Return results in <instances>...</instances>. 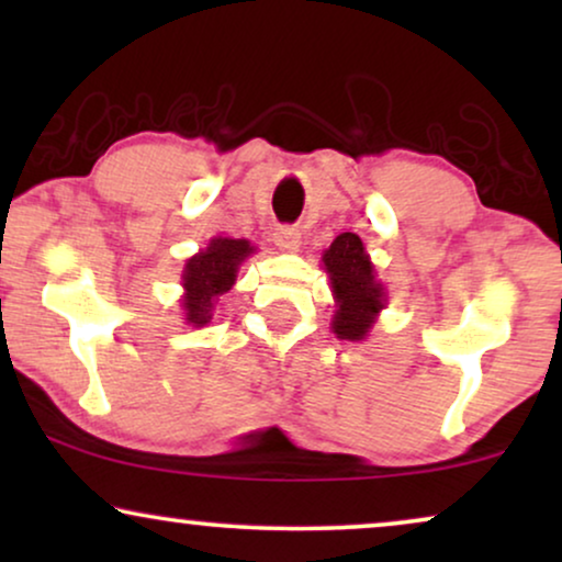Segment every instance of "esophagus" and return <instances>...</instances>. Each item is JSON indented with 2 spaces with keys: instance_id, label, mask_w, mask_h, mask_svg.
<instances>
[{
  "instance_id": "1",
  "label": "esophagus",
  "mask_w": 562,
  "mask_h": 562,
  "mask_svg": "<svg viewBox=\"0 0 562 562\" xmlns=\"http://www.w3.org/2000/svg\"><path fill=\"white\" fill-rule=\"evenodd\" d=\"M273 240H276V245H279L281 250L294 252V250H299V245H302V233H299L296 227L286 225V227H279V229H276V233H273Z\"/></svg>"
}]
</instances>
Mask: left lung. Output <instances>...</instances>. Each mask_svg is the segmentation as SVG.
I'll use <instances>...</instances> for the list:
<instances>
[{
    "mask_svg": "<svg viewBox=\"0 0 562 562\" xmlns=\"http://www.w3.org/2000/svg\"><path fill=\"white\" fill-rule=\"evenodd\" d=\"M329 281H333L335 317L333 333L340 340H366L375 317L386 302L383 283L375 281V268L356 233L337 235L322 256Z\"/></svg>",
    "mask_w": 562,
    "mask_h": 562,
    "instance_id": "8db88e82",
    "label": "left lung"
}]
</instances>
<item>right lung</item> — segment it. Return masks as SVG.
Listing matches in <instances>:
<instances>
[{"mask_svg": "<svg viewBox=\"0 0 562 562\" xmlns=\"http://www.w3.org/2000/svg\"><path fill=\"white\" fill-rule=\"evenodd\" d=\"M256 250L248 240H233V237H214L206 250L196 252L183 266L181 281L183 294L181 306L189 325L204 327L212 319V310L217 296L233 289L237 268Z\"/></svg>", "mask_w": 562, "mask_h": 562, "instance_id": "1", "label": "right lung"}]
</instances>
